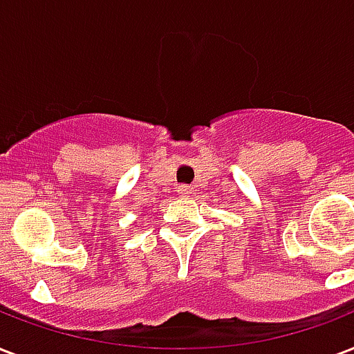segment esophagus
<instances>
[{
  "label": "esophagus",
  "instance_id": "obj_1",
  "mask_svg": "<svg viewBox=\"0 0 354 354\" xmlns=\"http://www.w3.org/2000/svg\"><path fill=\"white\" fill-rule=\"evenodd\" d=\"M192 192H194V188H192V186H179L177 194H179L180 197H190Z\"/></svg>",
  "mask_w": 354,
  "mask_h": 354
}]
</instances>
